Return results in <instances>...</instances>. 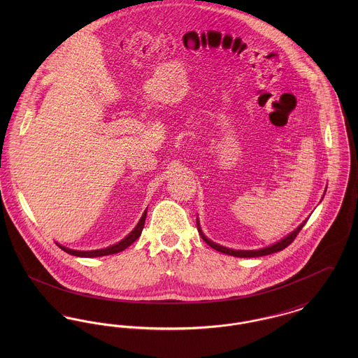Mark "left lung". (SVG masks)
I'll use <instances>...</instances> for the list:
<instances>
[{
  "label": "left lung",
  "mask_w": 358,
  "mask_h": 358,
  "mask_svg": "<svg viewBox=\"0 0 358 358\" xmlns=\"http://www.w3.org/2000/svg\"><path fill=\"white\" fill-rule=\"evenodd\" d=\"M324 192H326V190H324ZM324 196H322L321 200H324ZM306 222L307 219L301 222V224L298 225V228H295L292 232H289L287 236L280 238L279 241L273 243V244L268 245V247L259 248V250H232V248H227V247H224V245H220V244H217V243L209 240V238L205 236L204 232H203V229H201L199 217H197V229H199L201 238H204L205 243H206L208 245H210L213 250L219 251V252H222V254H225V255L236 256V257H256V256L270 255V254H273V252H278V251L285 250L287 245H289V244L292 243V240L296 238V235H298L299 231L303 228V225L306 224Z\"/></svg>",
  "instance_id": "8db88e82"
}]
</instances>
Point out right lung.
Wrapping results in <instances>:
<instances>
[{
  "mask_svg": "<svg viewBox=\"0 0 358 358\" xmlns=\"http://www.w3.org/2000/svg\"><path fill=\"white\" fill-rule=\"evenodd\" d=\"M146 210L143 212L142 217L139 219V222L136 225V228L126 236L124 238H122L120 243L117 244H113L110 247H106V248H101V250H91V251H78V250H71L67 248L59 243H56L57 247H60L64 252H67L69 255L80 256V257H99V256H107L113 255V254H118L120 251L126 250L129 245H131L136 238L141 236L142 234V229H143V225H145V220H146Z\"/></svg>",
  "mask_w": 358,
  "mask_h": 358,
  "instance_id": "obj_1",
  "label": "right lung"
}]
</instances>
